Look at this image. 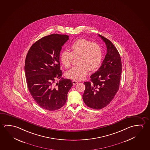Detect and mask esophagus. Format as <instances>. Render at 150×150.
I'll return each instance as SVG.
<instances>
[{"instance_id":"1","label":"esophagus","mask_w":150,"mask_h":150,"mask_svg":"<svg viewBox=\"0 0 150 150\" xmlns=\"http://www.w3.org/2000/svg\"><path fill=\"white\" fill-rule=\"evenodd\" d=\"M72 83H73V85H75L77 83V81H75V80H73V81H72Z\"/></svg>"}]
</instances>
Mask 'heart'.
Returning <instances> with one entry per match:
<instances>
[{"instance_id": "b5f03b06", "label": "heart", "mask_w": 150, "mask_h": 150, "mask_svg": "<svg viewBox=\"0 0 150 150\" xmlns=\"http://www.w3.org/2000/svg\"><path fill=\"white\" fill-rule=\"evenodd\" d=\"M70 49L71 52L64 50L60 56L62 63L67 69L71 66L73 58L78 57L79 65L67 71L69 79L81 80L85 77L89 69L93 71L100 66L103 54L102 48L98 43L81 39L72 43Z\"/></svg>"}]
</instances>
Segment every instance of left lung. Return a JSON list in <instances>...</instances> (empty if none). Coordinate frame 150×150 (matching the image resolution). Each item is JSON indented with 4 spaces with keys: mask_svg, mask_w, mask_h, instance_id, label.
Masks as SVG:
<instances>
[{
    "mask_svg": "<svg viewBox=\"0 0 150 150\" xmlns=\"http://www.w3.org/2000/svg\"><path fill=\"white\" fill-rule=\"evenodd\" d=\"M107 47V54L100 68L84 82L83 95L86 106L94 109L105 107L114 98L119 88L122 64L118 50L109 40L99 35Z\"/></svg>",
    "mask_w": 150,
    "mask_h": 150,
    "instance_id": "8db88e82",
    "label": "left lung"
}]
</instances>
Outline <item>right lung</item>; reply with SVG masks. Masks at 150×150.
<instances>
[{
	"instance_id": "right-lung-1",
	"label": "right lung",
	"mask_w": 150,
	"mask_h": 150,
	"mask_svg": "<svg viewBox=\"0 0 150 150\" xmlns=\"http://www.w3.org/2000/svg\"><path fill=\"white\" fill-rule=\"evenodd\" d=\"M69 37L59 34L43 37L32 45L26 56L25 75L30 93L38 105L47 110L64 106L73 86L71 79L62 77L59 63L62 47ZM57 79H61L55 85Z\"/></svg>"
}]
</instances>
